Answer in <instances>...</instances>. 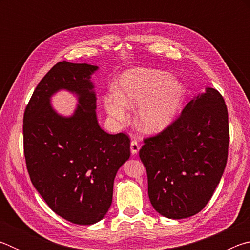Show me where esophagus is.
<instances>
[{"mask_svg":"<svg viewBox=\"0 0 250 250\" xmlns=\"http://www.w3.org/2000/svg\"><path fill=\"white\" fill-rule=\"evenodd\" d=\"M130 150H131V153L133 155L137 154L139 150H140V146H139V143L137 140H132L131 141V145H130Z\"/></svg>","mask_w":250,"mask_h":250,"instance_id":"obj_1","label":"esophagus"}]
</instances>
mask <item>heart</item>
<instances>
[{
    "mask_svg": "<svg viewBox=\"0 0 250 250\" xmlns=\"http://www.w3.org/2000/svg\"><path fill=\"white\" fill-rule=\"evenodd\" d=\"M115 92L104 98L108 116L118 124H125L128 109H137L135 122L146 133L166 130L181 111L186 89L167 71L137 67L125 70L118 77Z\"/></svg>",
    "mask_w": 250,
    "mask_h": 250,
    "instance_id": "b5f03b06",
    "label": "heart"
}]
</instances>
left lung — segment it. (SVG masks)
<instances>
[{"mask_svg": "<svg viewBox=\"0 0 250 250\" xmlns=\"http://www.w3.org/2000/svg\"><path fill=\"white\" fill-rule=\"evenodd\" d=\"M228 145L225 101L208 87L166 130L145 139L139 152L154 209L164 217L182 219L204 208L225 170Z\"/></svg>", "mask_w": 250, "mask_h": 250, "instance_id": "1", "label": "left lung"}]
</instances>
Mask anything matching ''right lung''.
<instances>
[{
	"label": "right lung",
	"instance_id": "right-lung-1",
	"mask_svg": "<svg viewBox=\"0 0 250 250\" xmlns=\"http://www.w3.org/2000/svg\"><path fill=\"white\" fill-rule=\"evenodd\" d=\"M98 66L59 62L37 84L24 112V154L29 177L59 216L77 225L101 221L112 203L113 181L130 158V139L109 134L96 115L91 75ZM78 96L73 115H59L50 98Z\"/></svg>",
	"mask_w": 250,
	"mask_h": 250
}]
</instances>
